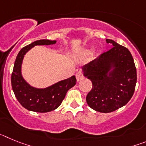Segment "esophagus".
I'll return each instance as SVG.
<instances>
[{
    "label": "esophagus",
    "instance_id": "1",
    "mask_svg": "<svg viewBox=\"0 0 146 146\" xmlns=\"http://www.w3.org/2000/svg\"><path fill=\"white\" fill-rule=\"evenodd\" d=\"M83 77H83V74H82V72H78L77 74H76V78H77V80L78 81V82L80 80H82L83 79Z\"/></svg>",
    "mask_w": 146,
    "mask_h": 146
}]
</instances>
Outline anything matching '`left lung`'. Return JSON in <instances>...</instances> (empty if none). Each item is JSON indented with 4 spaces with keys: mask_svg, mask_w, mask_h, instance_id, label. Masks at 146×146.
I'll use <instances>...</instances> for the list:
<instances>
[{
    "mask_svg": "<svg viewBox=\"0 0 146 146\" xmlns=\"http://www.w3.org/2000/svg\"><path fill=\"white\" fill-rule=\"evenodd\" d=\"M112 48L82 67L93 88L86 96L88 106L100 113H111L129 102L137 82L133 58L126 47L106 39Z\"/></svg>",
    "mask_w": 146,
    "mask_h": 146,
    "instance_id": "left-lung-1",
    "label": "left lung"
}]
</instances>
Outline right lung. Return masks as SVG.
Returning <instances> with one entry per match:
<instances>
[{
    "instance_id": "right-lung-1",
    "label": "right lung",
    "mask_w": 146,
    "mask_h": 146,
    "mask_svg": "<svg viewBox=\"0 0 146 146\" xmlns=\"http://www.w3.org/2000/svg\"><path fill=\"white\" fill-rule=\"evenodd\" d=\"M55 43L56 41L48 39L37 40L22 48L16 58L11 74L12 90L20 104L30 111L47 113L54 110L60 106L67 91L76 84L75 76H72L45 88H36L30 86L22 76V63L28 50L36 45H50Z\"/></svg>"
}]
</instances>
